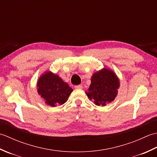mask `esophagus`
Masks as SVG:
<instances>
[{
    "label": "esophagus",
    "instance_id": "esophagus-1",
    "mask_svg": "<svg viewBox=\"0 0 157 157\" xmlns=\"http://www.w3.org/2000/svg\"><path fill=\"white\" fill-rule=\"evenodd\" d=\"M75 89H82V88H83V86H82V85L75 86Z\"/></svg>",
    "mask_w": 157,
    "mask_h": 157
}]
</instances>
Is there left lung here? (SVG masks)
Segmentation results:
<instances>
[{
	"mask_svg": "<svg viewBox=\"0 0 157 157\" xmlns=\"http://www.w3.org/2000/svg\"><path fill=\"white\" fill-rule=\"evenodd\" d=\"M119 88L117 76L112 70L104 68L92 75L90 86L86 93L96 105L105 106L114 101Z\"/></svg>",
	"mask_w": 157,
	"mask_h": 157,
	"instance_id": "obj_1",
	"label": "left lung"
}]
</instances>
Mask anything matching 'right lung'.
<instances>
[{
	"label": "right lung",
	"instance_id": "right-lung-1",
	"mask_svg": "<svg viewBox=\"0 0 157 157\" xmlns=\"http://www.w3.org/2000/svg\"><path fill=\"white\" fill-rule=\"evenodd\" d=\"M37 88L38 94L45 100L46 104L51 106L64 104L73 92V89L58 75L51 71H46L40 77Z\"/></svg>",
	"mask_w": 157,
	"mask_h": 157
}]
</instances>
